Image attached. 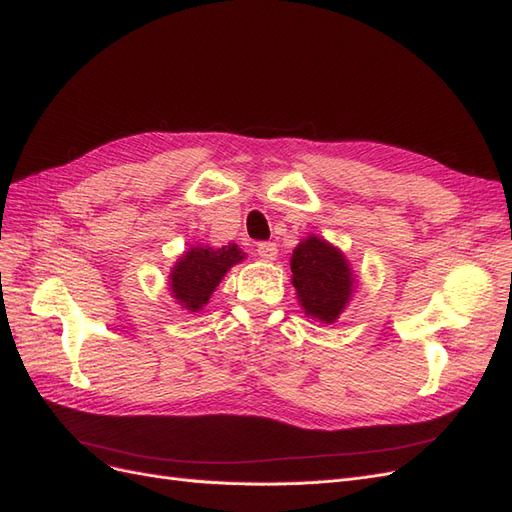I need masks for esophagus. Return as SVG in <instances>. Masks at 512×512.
I'll return each instance as SVG.
<instances>
[{"label": "esophagus", "mask_w": 512, "mask_h": 512, "mask_svg": "<svg viewBox=\"0 0 512 512\" xmlns=\"http://www.w3.org/2000/svg\"><path fill=\"white\" fill-rule=\"evenodd\" d=\"M256 254L265 260V262H273L277 258V245L275 243H258L256 245Z\"/></svg>", "instance_id": "34e87169"}]
</instances>
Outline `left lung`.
<instances>
[{
    "mask_svg": "<svg viewBox=\"0 0 512 512\" xmlns=\"http://www.w3.org/2000/svg\"><path fill=\"white\" fill-rule=\"evenodd\" d=\"M292 286L307 316L331 324L344 312L354 277L346 256L318 237H307L294 247L290 258Z\"/></svg>",
    "mask_w": 512,
    "mask_h": 512,
    "instance_id": "obj_1",
    "label": "left lung"
}]
</instances>
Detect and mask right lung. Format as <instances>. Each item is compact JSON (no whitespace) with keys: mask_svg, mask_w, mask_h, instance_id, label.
<instances>
[{"mask_svg":"<svg viewBox=\"0 0 512 512\" xmlns=\"http://www.w3.org/2000/svg\"><path fill=\"white\" fill-rule=\"evenodd\" d=\"M245 258L241 247L228 243L222 247L196 245L190 247L170 271V294L188 312H200L218 288L226 271Z\"/></svg>","mask_w":512,"mask_h":512,"instance_id":"obj_1","label":"right lung"}]
</instances>
